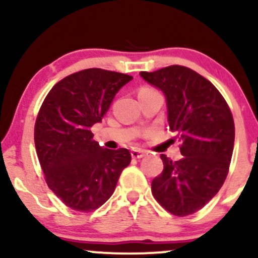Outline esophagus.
<instances>
[{
	"label": "esophagus",
	"mask_w": 258,
	"mask_h": 258,
	"mask_svg": "<svg viewBox=\"0 0 258 258\" xmlns=\"http://www.w3.org/2000/svg\"><path fill=\"white\" fill-rule=\"evenodd\" d=\"M131 155L133 159H142L144 155H146V152H143V150L141 149H133L131 152Z\"/></svg>",
	"instance_id": "34e87169"
}]
</instances>
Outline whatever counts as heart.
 I'll use <instances>...</instances> for the list:
<instances>
[{
	"mask_svg": "<svg viewBox=\"0 0 258 258\" xmlns=\"http://www.w3.org/2000/svg\"><path fill=\"white\" fill-rule=\"evenodd\" d=\"M149 92H155V91L152 90V88H149V87H143V88H141V91H139V94H141V93H149Z\"/></svg>",
	"mask_w": 258,
	"mask_h": 258,
	"instance_id": "obj_1",
	"label": "heart"
}]
</instances>
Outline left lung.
Here are the masks:
<instances>
[{
    "mask_svg": "<svg viewBox=\"0 0 258 258\" xmlns=\"http://www.w3.org/2000/svg\"><path fill=\"white\" fill-rule=\"evenodd\" d=\"M139 75L164 93L168 126L182 143L178 161L161 155L164 171L153 179L152 193L172 215H191L226 180L235 137L232 112L217 88L189 68L171 65Z\"/></svg>",
    "mask_w": 258,
    "mask_h": 258,
    "instance_id": "obj_1",
    "label": "left lung"
}]
</instances>
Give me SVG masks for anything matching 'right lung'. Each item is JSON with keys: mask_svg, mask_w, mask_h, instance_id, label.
Returning <instances> with one entry per match:
<instances>
[{"mask_svg": "<svg viewBox=\"0 0 258 258\" xmlns=\"http://www.w3.org/2000/svg\"><path fill=\"white\" fill-rule=\"evenodd\" d=\"M133 78L103 69L72 74L53 86L35 123V147L49 189L70 209L91 212L114 193L131 162L127 149L93 141L115 94Z\"/></svg>", "mask_w": 258, "mask_h": 258, "instance_id": "right-lung-1", "label": "right lung"}]
</instances>
